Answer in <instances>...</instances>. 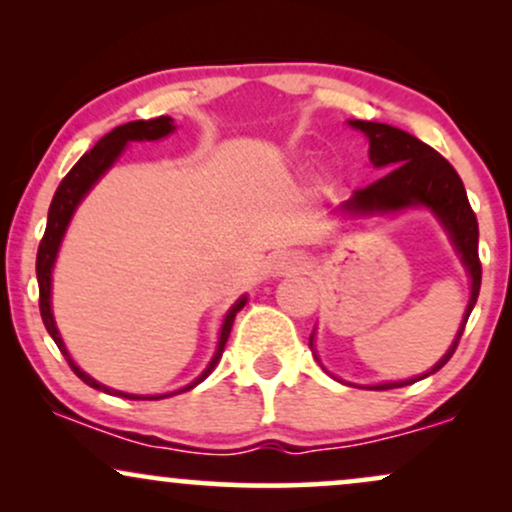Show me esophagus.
<instances>
[{
  "instance_id": "obj_1",
  "label": "esophagus",
  "mask_w": 512,
  "mask_h": 512,
  "mask_svg": "<svg viewBox=\"0 0 512 512\" xmlns=\"http://www.w3.org/2000/svg\"><path fill=\"white\" fill-rule=\"evenodd\" d=\"M269 269H272L276 276L296 274L305 269V257L301 252H279V255H274L272 262H269Z\"/></svg>"
}]
</instances>
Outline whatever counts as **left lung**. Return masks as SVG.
Listing matches in <instances>:
<instances>
[{
	"mask_svg": "<svg viewBox=\"0 0 512 512\" xmlns=\"http://www.w3.org/2000/svg\"><path fill=\"white\" fill-rule=\"evenodd\" d=\"M351 127L361 129L368 137V156L375 168H390L380 180L373 185L356 190L349 202L342 204V211L354 216L375 214V211H399L411 207H426L436 214V219L443 223L448 236L455 245L457 255L472 279V296H469L467 310H464L462 325L457 330V337L440 361L428 373L411 380H399V383H383V385H366L368 390H392V387H404L424 380L431 373H436L450 361L455 354L457 344L467 325L469 313L479 298L481 289V262H479V223L469 207L467 192L457 175V170L445 161L438 151L411 137L404 129H397L383 122H366L351 120ZM310 349H313V337H310Z\"/></svg>",
	"mask_w": 512,
	"mask_h": 512,
	"instance_id": "left-lung-1",
	"label": "left lung"
}]
</instances>
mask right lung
I'll return each instance as SVG.
<instances>
[{"label":"right lung","mask_w":512,"mask_h":512,"mask_svg":"<svg viewBox=\"0 0 512 512\" xmlns=\"http://www.w3.org/2000/svg\"><path fill=\"white\" fill-rule=\"evenodd\" d=\"M173 129H175L173 120L166 115L154 117V120H134V122H127V125L115 127L113 132L105 134L101 142L93 146L91 151H86V154L76 161V166L69 170L67 175H64L60 187H57L55 197H52V204L48 211V226H45V236H43V240H40V248H38V260H35V274H38V289H40V315H43L45 330H48L50 337L55 339L57 349L62 351V356L67 358V363L72 366L74 373L79 375V378L84 380L88 387H96V390L108 392V395H117V397H125V399H163L170 395H180V392L192 390V387L202 383L211 370L216 368V363H219V358L223 354V346H226L228 334H231L233 320H236V313L238 310H243V305L248 303V298L245 296L238 298V301L231 305V310H228L226 317H223V325L219 332V344H216V354L209 361V366L204 368V373L199 375L195 383L182 387V390L168 392V395H146L144 397V395H129V392H120V390H110V387H105L103 383H98V380H93L91 375H86L84 370L76 366V363L72 361V356H69L67 346H64V342H62L60 330H57V325H55V317H52V305H50L52 267H55L57 252H60L62 238H64V233H67V226H69V221H72L76 207H79L81 199L88 195V190H91V187L103 178L105 170H108L117 161V158H120V154L125 151V146L129 142H156V139L168 137Z\"/></svg>","instance_id":"add662e5"}]
</instances>
